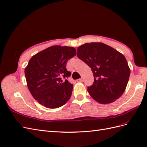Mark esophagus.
Segmentation results:
<instances>
[{
    "label": "esophagus",
    "mask_w": 147,
    "mask_h": 147,
    "mask_svg": "<svg viewBox=\"0 0 147 147\" xmlns=\"http://www.w3.org/2000/svg\"><path fill=\"white\" fill-rule=\"evenodd\" d=\"M77 82H83V78H81L80 79H78V80H77Z\"/></svg>",
    "instance_id": "esophagus-1"
}]
</instances>
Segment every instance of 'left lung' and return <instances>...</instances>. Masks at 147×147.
Here are the masks:
<instances>
[{"instance_id": "8db88e82", "label": "left lung", "mask_w": 147, "mask_h": 147, "mask_svg": "<svg viewBox=\"0 0 147 147\" xmlns=\"http://www.w3.org/2000/svg\"><path fill=\"white\" fill-rule=\"evenodd\" d=\"M77 55L92 69L94 83L88 92L95 101L109 104L122 96L130 74L124 55L102 42L85 43L78 47Z\"/></svg>"}]
</instances>
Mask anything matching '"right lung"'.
Here are the masks:
<instances>
[{"label": "right lung", "instance_id": "add662e5", "mask_svg": "<svg viewBox=\"0 0 147 147\" xmlns=\"http://www.w3.org/2000/svg\"><path fill=\"white\" fill-rule=\"evenodd\" d=\"M75 55L73 47L53 46L30 59L25 69L27 86L39 104L54 109L69 100L73 85L67 80L71 73L66 64Z\"/></svg>", "mask_w": 147, "mask_h": 147}]
</instances>
